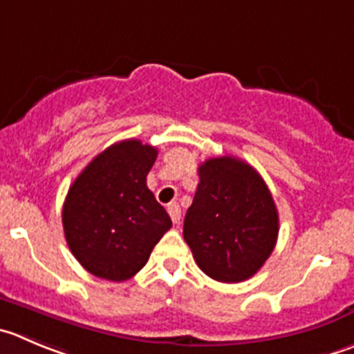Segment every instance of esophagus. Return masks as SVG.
Wrapping results in <instances>:
<instances>
[{
  "instance_id": "obj_1",
  "label": "esophagus",
  "mask_w": 354,
  "mask_h": 354,
  "mask_svg": "<svg viewBox=\"0 0 354 354\" xmlns=\"http://www.w3.org/2000/svg\"><path fill=\"white\" fill-rule=\"evenodd\" d=\"M167 212H169V216H171V219H173L174 225H178V223H180V219H181L180 205H178L176 202H173V204L167 205Z\"/></svg>"
}]
</instances>
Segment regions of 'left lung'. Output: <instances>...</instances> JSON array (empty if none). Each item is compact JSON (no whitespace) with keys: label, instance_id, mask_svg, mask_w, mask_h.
<instances>
[{"label":"left lung","instance_id":"obj_1","mask_svg":"<svg viewBox=\"0 0 354 354\" xmlns=\"http://www.w3.org/2000/svg\"><path fill=\"white\" fill-rule=\"evenodd\" d=\"M183 223L198 268L223 283L250 279L273 252L279 211L263 178L235 157L207 159Z\"/></svg>","mask_w":354,"mask_h":354}]
</instances>
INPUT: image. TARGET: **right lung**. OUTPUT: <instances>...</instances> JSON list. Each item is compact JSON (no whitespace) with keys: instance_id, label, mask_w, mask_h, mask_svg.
I'll return each instance as SVG.
<instances>
[{"instance_id":"obj_1","label":"right lung","mask_w":354,"mask_h":354,"mask_svg":"<svg viewBox=\"0 0 354 354\" xmlns=\"http://www.w3.org/2000/svg\"><path fill=\"white\" fill-rule=\"evenodd\" d=\"M156 159V147L122 140L98 153L68 188L65 240L91 275L111 282L135 277L173 225L147 187Z\"/></svg>"}]
</instances>
